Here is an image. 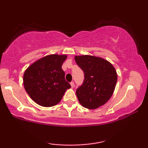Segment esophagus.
<instances>
[{"label":"esophagus","mask_w":148,"mask_h":148,"mask_svg":"<svg viewBox=\"0 0 148 148\" xmlns=\"http://www.w3.org/2000/svg\"><path fill=\"white\" fill-rule=\"evenodd\" d=\"M70 84H71V88H74V86H75V85H74V83L73 82H71L70 83Z\"/></svg>","instance_id":"34e87169"}]
</instances>
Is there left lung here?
<instances>
[{"label":"left lung","mask_w":148,"mask_h":148,"mask_svg":"<svg viewBox=\"0 0 148 148\" xmlns=\"http://www.w3.org/2000/svg\"><path fill=\"white\" fill-rule=\"evenodd\" d=\"M76 63L84 71V84L76 91L82 106L96 109L108 102L114 93L117 73L114 66L104 58L92 55L75 56Z\"/></svg>","instance_id":"left-lung-1"}]
</instances>
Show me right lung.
<instances>
[{
    "label": "right lung",
    "mask_w": 148,
    "mask_h": 148,
    "mask_svg": "<svg viewBox=\"0 0 148 148\" xmlns=\"http://www.w3.org/2000/svg\"><path fill=\"white\" fill-rule=\"evenodd\" d=\"M66 58V54H49L26 69L23 77L24 88L36 104L44 107L55 106L71 88L61 68Z\"/></svg>",
    "instance_id": "obj_1"
}]
</instances>
